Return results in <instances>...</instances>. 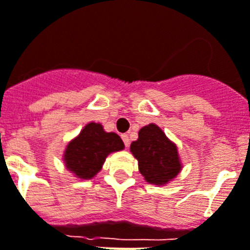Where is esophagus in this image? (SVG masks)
Returning <instances> with one entry per match:
<instances>
[{
	"label": "esophagus",
	"instance_id": "34e87169",
	"mask_svg": "<svg viewBox=\"0 0 250 250\" xmlns=\"http://www.w3.org/2000/svg\"><path fill=\"white\" fill-rule=\"evenodd\" d=\"M122 140H123V142H125V147H128V145H129L128 135H122Z\"/></svg>",
	"mask_w": 250,
	"mask_h": 250
}]
</instances>
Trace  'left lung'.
<instances>
[{
	"label": "left lung",
	"instance_id": "1",
	"mask_svg": "<svg viewBox=\"0 0 250 250\" xmlns=\"http://www.w3.org/2000/svg\"><path fill=\"white\" fill-rule=\"evenodd\" d=\"M129 150L148 184L160 187L170 183L183 167L177 145L155 123L140 129L138 138L132 142Z\"/></svg>",
	"mask_w": 250,
	"mask_h": 250
}]
</instances>
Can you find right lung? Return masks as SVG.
Here are the masks:
<instances>
[{
  "label": "right lung",
  "mask_w": 250,
  "mask_h": 250,
  "mask_svg": "<svg viewBox=\"0 0 250 250\" xmlns=\"http://www.w3.org/2000/svg\"><path fill=\"white\" fill-rule=\"evenodd\" d=\"M123 148L125 144L117 133L104 131L100 123L90 122L67 144L62 159L73 177L89 180L102 170L109 154Z\"/></svg>",
  "instance_id": "right-lung-1"
}]
</instances>
